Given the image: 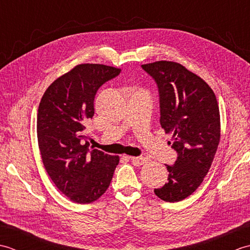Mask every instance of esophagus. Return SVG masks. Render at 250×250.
Instances as JSON below:
<instances>
[{"mask_svg": "<svg viewBox=\"0 0 250 250\" xmlns=\"http://www.w3.org/2000/svg\"><path fill=\"white\" fill-rule=\"evenodd\" d=\"M131 162L134 164V166H143V164L147 162V159L145 157H130Z\"/></svg>", "mask_w": 250, "mask_h": 250, "instance_id": "1", "label": "esophagus"}]
</instances>
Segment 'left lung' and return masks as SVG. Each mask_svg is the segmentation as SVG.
I'll use <instances>...</instances> for the list:
<instances>
[{"mask_svg": "<svg viewBox=\"0 0 250 250\" xmlns=\"http://www.w3.org/2000/svg\"><path fill=\"white\" fill-rule=\"evenodd\" d=\"M142 67L157 83L160 125L172 133L177 152L173 166L166 164L167 183L155 193L174 203L192 194L209 171L220 141L218 102L208 84L179 63L157 61Z\"/></svg>", "mask_w": 250, "mask_h": 250, "instance_id": "obj_1", "label": "left lung"}]
</instances>
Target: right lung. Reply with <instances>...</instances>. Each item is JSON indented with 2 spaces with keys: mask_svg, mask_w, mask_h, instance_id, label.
<instances>
[{
  "mask_svg": "<svg viewBox=\"0 0 250 250\" xmlns=\"http://www.w3.org/2000/svg\"><path fill=\"white\" fill-rule=\"evenodd\" d=\"M104 64L76 65L47 88L37 113V141L46 172L56 187L79 204L98 200L119 163L118 156L90 149L83 134L94 115L99 88L120 74Z\"/></svg>",
  "mask_w": 250,
  "mask_h": 250,
  "instance_id": "obj_1",
  "label": "right lung"
}]
</instances>
